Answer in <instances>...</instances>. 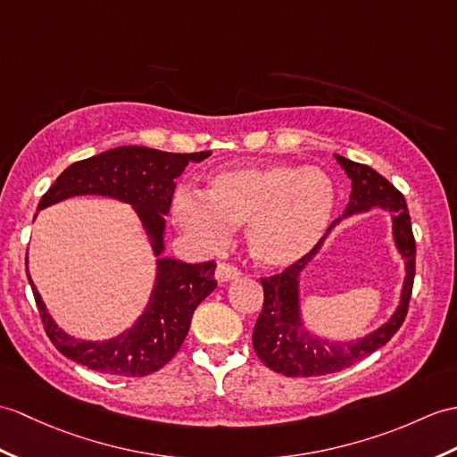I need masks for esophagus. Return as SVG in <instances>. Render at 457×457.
<instances>
[{"instance_id":"esophagus-1","label":"esophagus","mask_w":457,"mask_h":457,"mask_svg":"<svg viewBox=\"0 0 457 457\" xmlns=\"http://www.w3.org/2000/svg\"><path fill=\"white\" fill-rule=\"evenodd\" d=\"M239 274H241L239 269L233 267V264L220 262L218 269H216V280L218 282H229V280H236Z\"/></svg>"}]
</instances>
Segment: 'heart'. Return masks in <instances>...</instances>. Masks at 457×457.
Here are the masks:
<instances>
[{"mask_svg": "<svg viewBox=\"0 0 457 457\" xmlns=\"http://www.w3.org/2000/svg\"><path fill=\"white\" fill-rule=\"evenodd\" d=\"M335 203V183L321 167H228L208 177L203 198L179 193L173 218L206 249L221 247L229 228L245 224L243 236L253 261L282 269L303 259L321 241Z\"/></svg>", "mask_w": 457, "mask_h": 457, "instance_id": "b5f03b06", "label": "heart"}]
</instances>
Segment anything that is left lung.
Wrapping results in <instances>:
<instances>
[{"mask_svg": "<svg viewBox=\"0 0 457 457\" xmlns=\"http://www.w3.org/2000/svg\"><path fill=\"white\" fill-rule=\"evenodd\" d=\"M335 159L353 183L350 185L353 193H350L345 214L328 226L327 235L335 225L350 215L365 213L374 207L389 211L396 246L406 262V280L402 287L398 310L384 326L353 342H328L304 328L299 298L301 272L320 248L324 237L303 259L290 264L284 272L261 278L264 302L262 312L253 328V348L264 366L288 378L335 374L356 364L358 360L384 346L399 331L409 310L412 280H415V237H412L405 198L372 167L350 162L338 154H335Z\"/></svg>", "mask_w": 457, "mask_h": 457, "instance_id": "8db88e82", "label": "left lung"}]
</instances>
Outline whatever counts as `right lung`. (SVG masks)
Segmentation results:
<instances>
[{"label": "right lung", "instance_id": "obj_1", "mask_svg": "<svg viewBox=\"0 0 457 457\" xmlns=\"http://www.w3.org/2000/svg\"><path fill=\"white\" fill-rule=\"evenodd\" d=\"M212 152L169 154L154 147L120 145L71 163L40 198L38 210L81 195H97L130 204L155 254V280L142 315L130 328L107 341H83L56 325L30 280L45 331L60 353L111 376L140 378L157 372L171 360L188 333L193 313L216 288V262H183L163 257L165 216L171 208L175 179L193 162Z\"/></svg>", "mask_w": 457, "mask_h": 457}]
</instances>
